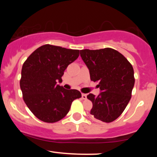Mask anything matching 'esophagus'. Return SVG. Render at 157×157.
<instances>
[{"instance_id":"obj_1","label":"esophagus","mask_w":157,"mask_h":157,"mask_svg":"<svg viewBox=\"0 0 157 157\" xmlns=\"http://www.w3.org/2000/svg\"><path fill=\"white\" fill-rule=\"evenodd\" d=\"M82 98L83 100H86V99H87V95L86 94H82Z\"/></svg>"}]
</instances>
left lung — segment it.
Segmentation results:
<instances>
[{
  "mask_svg": "<svg viewBox=\"0 0 157 157\" xmlns=\"http://www.w3.org/2000/svg\"><path fill=\"white\" fill-rule=\"evenodd\" d=\"M80 56L89 70L90 78L98 82V96L89 94L92 102L90 113L105 122L117 119L131 100L134 86V68L121 53L111 48L80 51Z\"/></svg>",
  "mask_w": 157,
  "mask_h": 157,
  "instance_id": "8db88e82",
  "label": "left lung"
}]
</instances>
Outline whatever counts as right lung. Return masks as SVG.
<instances>
[{"label": "right lung", "instance_id": "1", "mask_svg": "<svg viewBox=\"0 0 157 157\" xmlns=\"http://www.w3.org/2000/svg\"><path fill=\"white\" fill-rule=\"evenodd\" d=\"M79 54V50L46 44L32 52L23 63L20 81L23 100L41 121L52 123L60 120L74 100L81 97L77 90L65 89L57 84Z\"/></svg>", "mask_w": 157, "mask_h": 157}]
</instances>
